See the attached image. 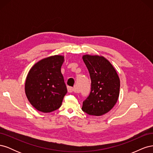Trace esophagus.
I'll return each mask as SVG.
<instances>
[{
    "instance_id": "obj_1",
    "label": "esophagus",
    "mask_w": 153,
    "mask_h": 153,
    "mask_svg": "<svg viewBox=\"0 0 153 153\" xmlns=\"http://www.w3.org/2000/svg\"><path fill=\"white\" fill-rule=\"evenodd\" d=\"M68 91L69 93H71V92H74V88L71 87H68Z\"/></svg>"
}]
</instances>
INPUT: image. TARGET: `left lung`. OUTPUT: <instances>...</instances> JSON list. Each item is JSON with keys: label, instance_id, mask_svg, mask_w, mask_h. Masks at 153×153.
Wrapping results in <instances>:
<instances>
[{"label": "left lung", "instance_id": "obj_1", "mask_svg": "<svg viewBox=\"0 0 153 153\" xmlns=\"http://www.w3.org/2000/svg\"><path fill=\"white\" fill-rule=\"evenodd\" d=\"M89 71L91 89L83 101L82 110L89 115L100 116L108 112L117 103L120 80L111 63L102 56L84 55L82 57Z\"/></svg>", "mask_w": 153, "mask_h": 153}]
</instances>
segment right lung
<instances>
[{
	"instance_id": "1",
	"label": "right lung",
	"mask_w": 153,
	"mask_h": 153,
	"mask_svg": "<svg viewBox=\"0 0 153 153\" xmlns=\"http://www.w3.org/2000/svg\"><path fill=\"white\" fill-rule=\"evenodd\" d=\"M64 56L53 55L41 60L27 75L25 91L30 104L40 112L48 113L58 109L67 93L61 68Z\"/></svg>"
}]
</instances>
